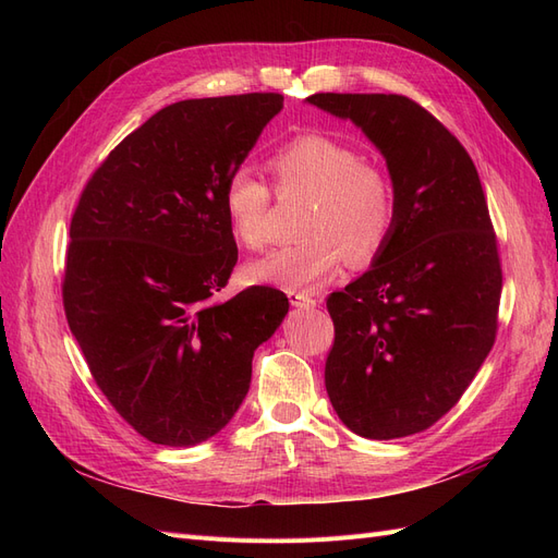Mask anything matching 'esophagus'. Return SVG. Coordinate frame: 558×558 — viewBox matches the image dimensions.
<instances>
[{
    "instance_id": "obj_1",
    "label": "esophagus",
    "mask_w": 558,
    "mask_h": 558,
    "mask_svg": "<svg viewBox=\"0 0 558 558\" xmlns=\"http://www.w3.org/2000/svg\"><path fill=\"white\" fill-rule=\"evenodd\" d=\"M289 300L293 307H316L318 300L305 291H289Z\"/></svg>"
}]
</instances>
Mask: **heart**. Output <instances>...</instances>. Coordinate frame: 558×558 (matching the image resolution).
I'll return each mask as SVG.
<instances>
[{
	"label": "heart",
	"mask_w": 558,
	"mask_h": 558,
	"mask_svg": "<svg viewBox=\"0 0 558 558\" xmlns=\"http://www.w3.org/2000/svg\"><path fill=\"white\" fill-rule=\"evenodd\" d=\"M279 191L310 193L300 230L305 240L253 260L246 275L256 283L314 289L340 272L344 258L373 263L396 223V195L381 167L361 160L353 146L326 134H300L269 158ZM230 230L242 246L258 251L269 242V185L242 165L223 189Z\"/></svg>",
	"instance_id": "heart-1"
}]
</instances>
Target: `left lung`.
I'll list each match as a JSON object with an SVG mask.
<instances>
[{
  "label": "left lung",
  "mask_w": 558,
  "mask_h": 558,
  "mask_svg": "<svg viewBox=\"0 0 558 558\" xmlns=\"http://www.w3.org/2000/svg\"><path fill=\"white\" fill-rule=\"evenodd\" d=\"M386 160L396 223L365 275L328 298L335 344L326 391L367 440L433 426L475 379L496 340L502 272L480 174L468 150L402 95L316 93Z\"/></svg>",
  "instance_id": "obj_1"
}]
</instances>
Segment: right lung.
Listing matches in <instances>:
<instances>
[{
    "label": "right lung",
    "mask_w": 558,
    "mask_h": 558,
    "mask_svg": "<svg viewBox=\"0 0 558 558\" xmlns=\"http://www.w3.org/2000/svg\"><path fill=\"white\" fill-rule=\"evenodd\" d=\"M281 109L277 93L174 102L81 193L66 324L116 412L156 445L195 447L223 430L248 393L253 351L289 314L267 286L211 300L238 263L226 181Z\"/></svg>",
    "instance_id": "1"
}]
</instances>
